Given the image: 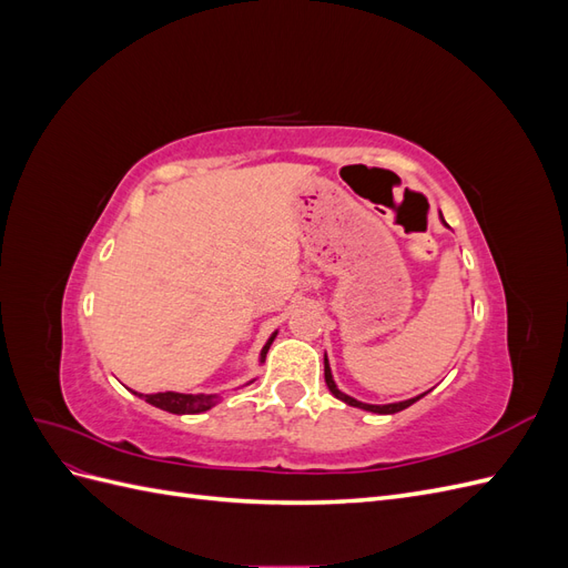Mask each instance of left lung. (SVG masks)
Here are the masks:
<instances>
[{
  "instance_id": "1",
  "label": "left lung",
  "mask_w": 568,
  "mask_h": 568,
  "mask_svg": "<svg viewBox=\"0 0 568 568\" xmlns=\"http://www.w3.org/2000/svg\"><path fill=\"white\" fill-rule=\"evenodd\" d=\"M443 225H445V220H443ZM324 382H326V388L332 390L334 398L343 400V403L351 405V407H359V409H365V412H374V415H395V412H400V409H405V407H409V405H415L419 398H424V395L428 393V390H426V393H422V395H415V398H409V400H400V403H388V405H369V403H363V400H355L353 395H348V393L338 390V386H336V382H334V376H332L329 359H326V353H324Z\"/></svg>"
}]
</instances>
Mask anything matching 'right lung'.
Here are the masks:
<instances>
[{"label":"right lung","mask_w":568,"mask_h":568,"mask_svg":"<svg viewBox=\"0 0 568 568\" xmlns=\"http://www.w3.org/2000/svg\"><path fill=\"white\" fill-rule=\"evenodd\" d=\"M274 336H277V332H274L270 338H267V343L263 346V351H261V357H257V363H265V355H267V351H270V346H272V341H274ZM134 395H140V398H144L149 405H153V407H159V409H165V412H173V415H201V412H205V409H211L213 405H217V400H220V395H205V393H175V390H165V393H149V395H144V393H136L134 390Z\"/></svg>","instance_id":"add662e5"}]
</instances>
